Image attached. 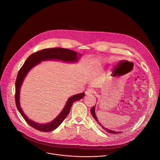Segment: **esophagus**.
Here are the masks:
<instances>
[{"label":"esophagus","mask_w":160,"mask_h":160,"mask_svg":"<svg viewBox=\"0 0 160 160\" xmlns=\"http://www.w3.org/2000/svg\"><path fill=\"white\" fill-rule=\"evenodd\" d=\"M94 90L92 88H89L85 91V94L87 95H90V94H93L94 93Z\"/></svg>","instance_id":"1"}]
</instances>
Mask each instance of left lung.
Returning a JSON list of instances; mask_svg holds the SVG:
<instances>
[{"mask_svg":"<svg viewBox=\"0 0 160 160\" xmlns=\"http://www.w3.org/2000/svg\"><path fill=\"white\" fill-rule=\"evenodd\" d=\"M90 112H91V115H92V116L93 117V118H94L96 120V121L98 122V123H99V124L102 127V128L104 130H105L106 131H107V132L111 133H120L119 132H115V131H114V130H111L107 129V128H104V127H102V125H101V123L98 122V118H97V117H96V113H95V106H93L92 108H91V109H90Z\"/></svg>","mask_w":160,"mask_h":160,"instance_id":"left-lung-1","label":"left lung"}]
</instances>
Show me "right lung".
Segmentation results:
<instances>
[{
	"label": "right lung",
	"mask_w": 160,
	"mask_h": 160,
	"mask_svg": "<svg viewBox=\"0 0 160 160\" xmlns=\"http://www.w3.org/2000/svg\"><path fill=\"white\" fill-rule=\"evenodd\" d=\"M77 55L78 53L77 52L68 49H64L61 48L45 49L31 54L27 58L23 65L20 68L19 71L18 72L15 83V102L16 107L21 116L23 117L27 123L33 128L39 131L45 132H51L58 128L64 121L66 117L68 115L73 103L76 101L82 99L85 96V93L82 92L78 94L74 95L70 98L68 100L61 112L52 122L47 124H39L28 119V117L25 115L23 111H22L21 108L20 107L19 90L24 78L32 68L37 64H39L41 61L56 59L65 62H77L78 61V59L80 58V57L82 56V54H78V55L79 56L78 57L77 56Z\"/></svg>",
	"instance_id": "1"
}]
</instances>
